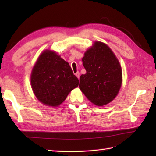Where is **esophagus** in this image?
<instances>
[{"label": "esophagus", "mask_w": 156, "mask_h": 156, "mask_svg": "<svg viewBox=\"0 0 156 156\" xmlns=\"http://www.w3.org/2000/svg\"><path fill=\"white\" fill-rule=\"evenodd\" d=\"M75 75L76 76V77H77L78 78H80V72H77L76 73H75Z\"/></svg>", "instance_id": "obj_1"}]
</instances>
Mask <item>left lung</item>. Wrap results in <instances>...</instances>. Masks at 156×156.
I'll return each mask as SVG.
<instances>
[{"label":"left lung","mask_w":156,"mask_h":156,"mask_svg":"<svg viewBox=\"0 0 156 156\" xmlns=\"http://www.w3.org/2000/svg\"><path fill=\"white\" fill-rule=\"evenodd\" d=\"M82 64L87 73L80 78L79 87L92 103L102 106L113 100L120 90L122 71L113 52L97 41L85 53Z\"/></svg>","instance_id":"1"}]
</instances>
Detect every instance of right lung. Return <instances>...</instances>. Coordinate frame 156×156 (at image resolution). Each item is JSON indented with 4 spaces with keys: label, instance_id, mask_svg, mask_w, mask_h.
I'll return each mask as SVG.
<instances>
[{
    "label": "right lung",
    "instance_id": "1",
    "mask_svg": "<svg viewBox=\"0 0 156 156\" xmlns=\"http://www.w3.org/2000/svg\"><path fill=\"white\" fill-rule=\"evenodd\" d=\"M31 83L39 101L57 107L64 102L69 92L78 87L79 80L67 62L55 52L46 50L34 66Z\"/></svg>",
    "mask_w": 156,
    "mask_h": 156
}]
</instances>
